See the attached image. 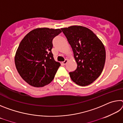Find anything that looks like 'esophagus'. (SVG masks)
<instances>
[{
    "label": "esophagus",
    "mask_w": 123,
    "mask_h": 123,
    "mask_svg": "<svg viewBox=\"0 0 123 123\" xmlns=\"http://www.w3.org/2000/svg\"><path fill=\"white\" fill-rule=\"evenodd\" d=\"M67 62H68V60L66 59L63 62H62V63H63V64H64V65H65V64L67 63Z\"/></svg>",
    "instance_id": "obj_1"
}]
</instances>
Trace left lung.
I'll return each mask as SVG.
<instances>
[{
    "instance_id": "obj_1",
    "label": "left lung",
    "mask_w": 123,
    "mask_h": 123,
    "mask_svg": "<svg viewBox=\"0 0 123 123\" xmlns=\"http://www.w3.org/2000/svg\"><path fill=\"white\" fill-rule=\"evenodd\" d=\"M71 46L77 68L69 75L81 86L90 85L99 78L106 60L104 45L92 31L82 26L61 28Z\"/></svg>"
}]
</instances>
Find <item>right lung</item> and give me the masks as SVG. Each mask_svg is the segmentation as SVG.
I'll return each instance as SVG.
<instances>
[{
	"instance_id": "1",
	"label": "right lung",
	"mask_w": 123,
	"mask_h": 123,
	"mask_svg": "<svg viewBox=\"0 0 123 123\" xmlns=\"http://www.w3.org/2000/svg\"><path fill=\"white\" fill-rule=\"evenodd\" d=\"M60 29L37 28L31 31L20 42L14 62L20 76L31 86L41 87L50 84L61 66L51 52L54 38Z\"/></svg>"
}]
</instances>
